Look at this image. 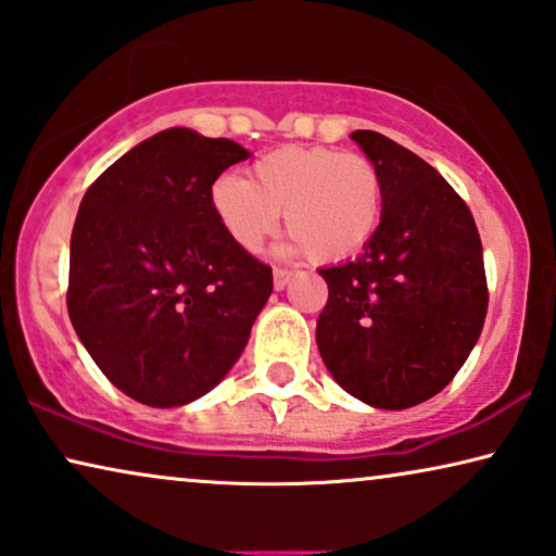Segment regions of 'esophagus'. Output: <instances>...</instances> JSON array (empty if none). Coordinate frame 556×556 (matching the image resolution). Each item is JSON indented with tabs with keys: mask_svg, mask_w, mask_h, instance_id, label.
<instances>
[{
	"mask_svg": "<svg viewBox=\"0 0 556 556\" xmlns=\"http://www.w3.org/2000/svg\"><path fill=\"white\" fill-rule=\"evenodd\" d=\"M292 277H294L292 269H282V266H277V269H274V290H285V287L292 282Z\"/></svg>",
	"mask_w": 556,
	"mask_h": 556,
	"instance_id": "obj_1",
	"label": "esophagus"
}]
</instances>
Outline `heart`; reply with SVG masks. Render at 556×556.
<instances>
[{
	"instance_id": "heart-1",
	"label": "heart",
	"mask_w": 556,
	"mask_h": 556,
	"mask_svg": "<svg viewBox=\"0 0 556 556\" xmlns=\"http://www.w3.org/2000/svg\"><path fill=\"white\" fill-rule=\"evenodd\" d=\"M211 208L236 247L258 251L277 231L279 213L292 251L317 262H343L368 247L381 224L383 180L358 152L330 147H282L251 167V182L220 175Z\"/></svg>"
}]
</instances>
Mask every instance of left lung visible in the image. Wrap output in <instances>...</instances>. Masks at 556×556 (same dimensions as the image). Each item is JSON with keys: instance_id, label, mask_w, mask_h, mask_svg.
<instances>
[{"instance_id": "obj_1", "label": "left lung", "mask_w": 556, "mask_h": 556, "mask_svg": "<svg viewBox=\"0 0 556 556\" xmlns=\"http://www.w3.org/2000/svg\"><path fill=\"white\" fill-rule=\"evenodd\" d=\"M351 139L379 167V231L353 262L320 269L317 348L332 379L376 409L440 394L478 343L488 285L476 220L432 165L379 131Z\"/></svg>"}]
</instances>
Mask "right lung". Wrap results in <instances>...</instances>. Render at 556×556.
Returning a JSON list of instances; mask_svg holds the SVG:
<instances>
[{"instance_id": "right-lung-1", "label": "right lung", "mask_w": 556, "mask_h": 556, "mask_svg": "<svg viewBox=\"0 0 556 556\" xmlns=\"http://www.w3.org/2000/svg\"><path fill=\"white\" fill-rule=\"evenodd\" d=\"M249 152L173 127L103 169L71 236L68 315L103 376L147 406L220 383L271 294V269L211 208L218 175Z\"/></svg>"}]
</instances>
